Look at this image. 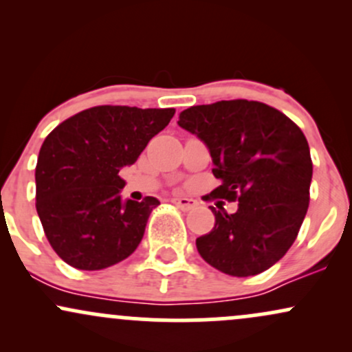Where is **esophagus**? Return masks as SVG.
<instances>
[{
  "instance_id": "obj_1",
  "label": "esophagus",
  "mask_w": 352,
  "mask_h": 352,
  "mask_svg": "<svg viewBox=\"0 0 352 352\" xmlns=\"http://www.w3.org/2000/svg\"><path fill=\"white\" fill-rule=\"evenodd\" d=\"M172 201L182 210H192L199 205V201H197L195 199H188V197H175Z\"/></svg>"
}]
</instances>
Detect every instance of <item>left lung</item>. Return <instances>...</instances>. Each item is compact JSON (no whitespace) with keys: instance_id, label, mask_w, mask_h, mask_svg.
Wrapping results in <instances>:
<instances>
[{"instance_id":"left-lung-1","label":"left lung","mask_w":352,"mask_h":352,"mask_svg":"<svg viewBox=\"0 0 352 352\" xmlns=\"http://www.w3.org/2000/svg\"><path fill=\"white\" fill-rule=\"evenodd\" d=\"M182 129L207 145L213 195L238 200L235 213L212 208L215 227L197 238L208 265L232 276H253L280 261L296 240L309 205L313 179L309 145L283 112L256 100L193 106Z\"/></svg>"}]
</instances>
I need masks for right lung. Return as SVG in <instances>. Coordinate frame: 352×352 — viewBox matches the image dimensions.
I'll return each instance as SVG.
<instances>
[{
    "label": "right lung",
    "instance_id": "right-lung-1",
    "mask_svg": "<svg viewBox=\"0 0 352 352\" xmlns=\"http://www.w3.org/2000/svg\"><path fill=\"white\" fill-rule=\"evenodd\" d=\"M175 109L98 106L59 124L36 165V210L54 252L67 265L94 272L125 260L142 240L160 204L122 199L120 168L135 164Z\"/></svg>",
    "mask_w": 352,
    "mask_h": 352
}]
</instances>
